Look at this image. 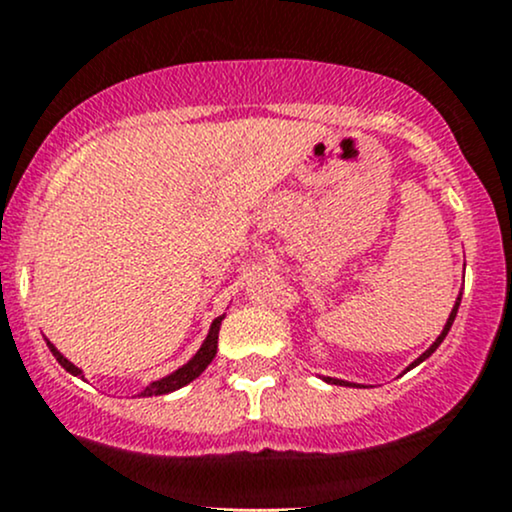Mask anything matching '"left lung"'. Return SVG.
<instances>
[{"instance_id":"1","label":"left lung","mask_w":512,"mask_h":512,"mask_svg":"<svg viewBox=\"0 0 512 512\" xmlns=\"http://www.w3.org/2000/svg\"><path fill=\"white\" fill-rule=\"evenodd\" d=\"M459 302H462V292H459V297H457L455 307H452V312H450V319H447L445 329H442V333H440V336H438V338H435V343H433V346H430V348H428V350H426V353H423V355H418V358H416V360H413V363H411L409 367H406V370H411V367H416L418 363H423V360H426V358H430V355H433V353H435V348H438V346H440V343H442V341H445L447 331H450V329H452V321H455V317H457V309H459ZM321 380H324V382H329V384H348V382H343V380H336V377H321Z\"/></svg>"}]
</instances>
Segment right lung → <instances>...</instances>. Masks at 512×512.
<instances>
[{
  "label": "right lung",
  "instance_id": "right-lung-1",
  "mask_svg": "<svg viewBox=\"0 0 512 512\" xmlns=\"http://www.w3.org/2000/svg\"><path fill=\"white\" fill-rule=\"evenodd\" d=\"M222 319H225V314H222V317H217L215 321H212V326H210V333H208V338H205V341H203V346H200L198 353H195L193 358L188 360L186 365L179 367V370H176V372H171V375L162 377V380H157V382H152V384H149V387L142 389L140 396H159V394H169V392H176V389L186 387L188 382H193L195 377H200V375H203V370H205V367H208V365L212 363V358H215V353H217V336H220V324H222ZM48 348L53 350V355H55V360H57V363H60L62 367H65V370L70 372V375H74V377H82V380H84L82 370H79L77 365H72L70 360H67L65 355H62L60 350H57V348H55L53 343H50V341H48Z\"/></svg>",
  "mask_w": 512,
  "mask_h": 512
}]
</instances>
